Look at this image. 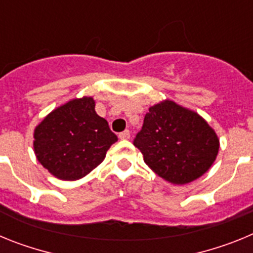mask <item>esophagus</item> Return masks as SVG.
<instances>
[{
	"label": "esophagus",
	"instance_id": "esophagus-1",
	"mask_svg": "<svg viewBox=\"0 0 253 253\" xmlns=\"http://www.w3.org/2000/svg\"><path fill=\"white\" fill-rule=\"evenodd\" d=\"M119 138H120V139H122V140L129 139V138H130V131H129V130L122 131V133L119 134Z\"/></svg>",
	"mask_w": 253,
	"mask_h": 253
}]
</instances>
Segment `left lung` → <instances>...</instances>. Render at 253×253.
<instances>
[{"mask_svg":"<svg viewBox=\"0 0 253 253\" xmlns=\"http://www.w3.org/2000/svg\"><path fill=\"white\" fill-rule=\"evenodd\" d=\"M133 143L144 162L175 185L204 175L219 151L216 133L202 116L169 100L149 107Z\"/></svg>","mask_w":253,"mask_h":253,"instance_id":"1","label":"left lung"}]
</instances>
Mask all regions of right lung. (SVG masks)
I'll list each match as a JSON object with an SVG mask.
<instances>
[{"mask_svg": "<svg viewBox=\"0 0 253 253\" xmlns=\"http://www.w3.org/2000/svg\"><path fill=\"white\" fill-rule=\"evenodd\" d=\"M116 140L106 120L96 114L95 100L84 96L44 118L34 130V152L51 175L75 181L99 166Z\"/></svg>", "mask_w": 253, "mask_h": 253, "instance_id": "right-lung-1", "label": "right lung"}]
</instances>
